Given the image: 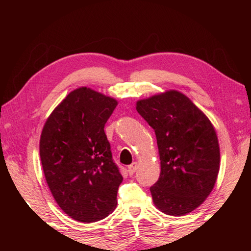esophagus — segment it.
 <instances>
[{"instance_id": "esophagus-1", "label": "esophagus", "mask_w": 251, "mask_h": 251, "mask_svg": "<svg viewBox=\"0 0 251 251\" xmlns=\"http://www.w3.org/2000/svg\"><path fill=\"white\" fill-rule=\"evenodd\" d=\"M137 167H138V164L137 163H133L131 165H129V166H128L129 175H133V174L136 172V169H137Z\"/></svg>"}]
</instances>
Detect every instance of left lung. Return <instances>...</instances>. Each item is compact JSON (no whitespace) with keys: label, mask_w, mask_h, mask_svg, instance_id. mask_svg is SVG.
Masks as SVG:
<instances>
[{"label":"left lung","mask_w":251,"mask_h":251,"mask_svg":"<svg viewBox=\"0 0 251 251\" xmlns=\"http://www.w3.org/2000/svg\"><path fill=\"white\" fill-rule=\"evenodd\" d=\"M155 130L160 175L151 193L156 208L184 216L209 196L217 180L220 151L215 127L182 93L171 90L136 103Z\"/></svg>","instance_id":"left-lung-1"}]
</instances>
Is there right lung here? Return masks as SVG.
Returning <instances> with one entry per match:
<instances>
[{
	"label": "right lung",
	"instance_id": "right-lung-1",
	"mask_svg": "<svg viewBox=\"0 0 251 251\" xmlns=\"http://www.w3.org/2000/svg\"><path fill=\"white\" fill-rule=\"evenodd\" d=\"M117 100L90 87L72 91L42 129L40 156L46 182L61 209L95 223L117 205L123 177L104 131Z\"/></svg>",
	"mask_w": 251,
	"mask_h": 251
}]
</instances>
